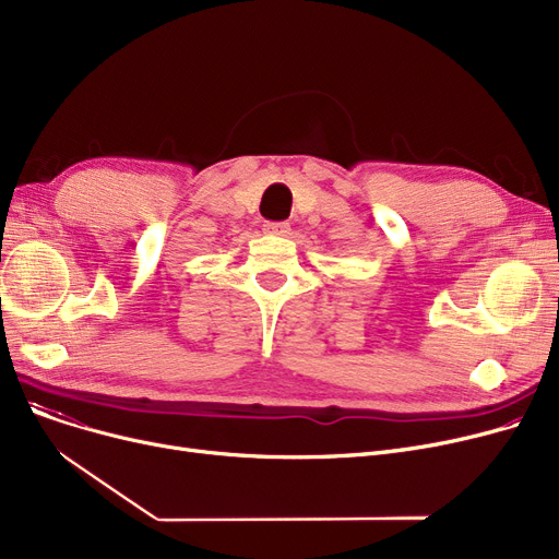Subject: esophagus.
<instances>
[{
    "instance_id": "1",
    "label": "esophagus",
    "mask_w": 559,
    "mask_h": 559,
    "mask_svg": "<svg viewBox=\"0 0 559 559\" xmlns=\"http://www.w3.org/2000/svg\"><path fill=\"white\" fill-rule=\"evenodd\" d=\"M267 235H287L289 233V224L287 222H267L262 228Z\"/></svg>"
}]
</instances>
